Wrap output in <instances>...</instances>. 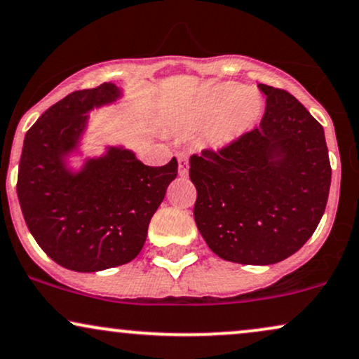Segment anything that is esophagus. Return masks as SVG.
<instances>
[{
    "label": "esophagus",
    "instance_id": "1",
    "mask_svg": "<svg viewBox=\"0 0 359 359\" xmlns=\"http://www.w3.org/2000/svg\"><path fill=\"white\" fill-rule=\"evenodd\" d=\"M189 174V158L187 156H179V175L187 177Z\"/></svg>",
    "mask_w": 359,
    "mask_h": 359
}]
</instances>
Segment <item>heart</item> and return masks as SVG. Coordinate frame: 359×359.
Returning a JSON list of instances; mask_svg holds the SVG:
<instances>
[{
	"label": "heart",
	"mask_w": 359,
	"mask_h": 359,
	"mask_svg": "<svg viewBox=\"0 0 359 359\" xmlns=\"http://www.w3.org/2000/svg\"><path fill=\"white\" fill-rule=\"evenodd\" d=\"M263 102L255 89L217 86L184 119L187 129H205V142L213 149L230 146L260 119Z\"/></svg>",
	"instance_id": "1"
}]
</instances>
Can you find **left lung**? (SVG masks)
<instances>
[{"label":"left lung","mask_w":359,"mask_h":359,"mask_svg":"<svg viewBox=\"0 0 359 359\" xmlns=\"http://www.w3.org/2000/svg\"><path fill=\"white\" fill-rule=\"evenodd\" d=\"M260 126L219 152L190 157L194 219L226 262L271 265L298 252L328 202L331 167L325 130L283 89L258 84Z\"/></svg>","instance_id":"1"}]
</instances>
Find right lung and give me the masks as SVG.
Returning a JSON list of instances; mask_svg holds the SVG:
<instances>
[{
  "label": "right lung",
  "instance_id": "right-lung-1",
  "mask_svg": "<svg viewBox=\"0 0 359 359\" xmlns=\"http://www.w3.org/2000/svg\"><path fill=\"white\" fill-rule=\"evenodd\" d=\"M122 96L114 83L76 90L26 133L18 170L22 217L43 252L67 270L93 273L134 260L177 177L175 157L149 167L124 146L71 165V157L83 156L89 112Z\"/></svg>",
  "mask_w": 359,
  "mask_h": 359
}]
</instances>
